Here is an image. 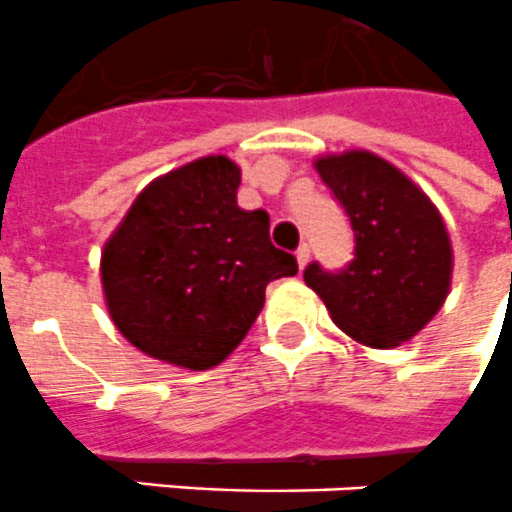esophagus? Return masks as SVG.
I'll return each instance as SVG.
<instances>
[{
	"label": "esophagus",
	"instance_id": "34e87169",
	"mask_svg": "<svg viewBox=\"0 0 512 512\" xmlns=\"http://www.w3.org/2000/svg\"><path fill=\"white\" fill-rule=\"evenodd\" d=\"M294 255H296V265H299V270H304V265H307V260H309L307 244H299V249H296Z\"/></svg>",
	"mask_w": 512,
	"mask_h": 512
}]
</instances>
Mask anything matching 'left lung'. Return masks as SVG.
<instances>
[{
	"mask_svg": "<svg viewBox=\"0 0 512 512\" xmlns=\"http://www.w3.org/2000/svg\"><path fill=\"white\" fill-rule=\"evenodd\" d=\"M354 229L341 273L307 265L304 283L338 328L369 349L411 341L440 312L453 281V244L440 210L398 166L369 150L315 158Z\"/></svg>",
	"mask_w": 512,
	"mask_h": 512,
	"instance_id": "1",
	"label": "left lung"
}]
</instances>
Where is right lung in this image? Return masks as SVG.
<instances>
[{
	"label": "right lung",
	"mask_w": 512,
	"mask_h": 512,
	"mask_svg": "<svg viewBox=\"0 0 512 512\" xmlns=\"http://www.w3.org/2000/svg\"><path fill=\"white\" fill-rule=\"evenodd\" d=\"M242 169L203 156L156 176L135 197L101 252L111 322L158 362L182 369L221 364L257 320L265 286L296 276L276 249L265 210H242Z\"/></svg>",
	"instance_id": "add662e5"
}]
</instances>
